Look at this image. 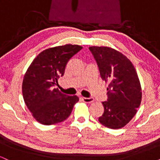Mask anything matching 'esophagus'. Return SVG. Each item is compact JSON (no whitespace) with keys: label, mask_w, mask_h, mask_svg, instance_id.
Returning <instances> with one entry per match:
<instances>
[{"label":"esophagus","mask_w":160,"mask_h":160,"mask_svg":"<svg viewBox=\"0 0 160 160\" xmlns=\"http://www.w3.org/2000/svg\"><path fill=\"white\" fill-rule=\"evenodd\" d=\"M82 100L85 103H92V102L94 101V99L92 98H84V97H82Z\"/></svg>","instance_id":"obj_1"}]
</instances>
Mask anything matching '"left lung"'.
Wrapping results in <instances>:
<instances>
[{"label":"left lung","mask_w":160,"mask_h":160,"mask_svg":"<svg viewBox=\"0 0 160 160\" xmlns=\"http://www.w3.org/2000/svg\"><path fill=\"white\" fill-rule=\"evenodd\" d=\"M101 78L108 82V99L99 122L109 128H120L134 116L141 102V87L137 72L127 57L107 47H90Z\"/></svg>","instance_id":"obj_1"}]
</instances>
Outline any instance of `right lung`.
<instances>
[{
    "label": "right lung",
    "mask_w": 160,
    "mask_h": 160,
    "mask_svg": "<svg viewBox=\"0 0 160 160\" xmlns=\"http://www.w3.org/2000/svg\"><path fill=\"white\" fill-rule=\"evenodd\" d=\"M82 48L66 44L45 49L28 68L22 82L23 98L40 123L52 125L66 120L79 101L77 95L62 93L56 86L68 62Z\"/></svg>",
    "instance_id": "1"
}]
</instances>
